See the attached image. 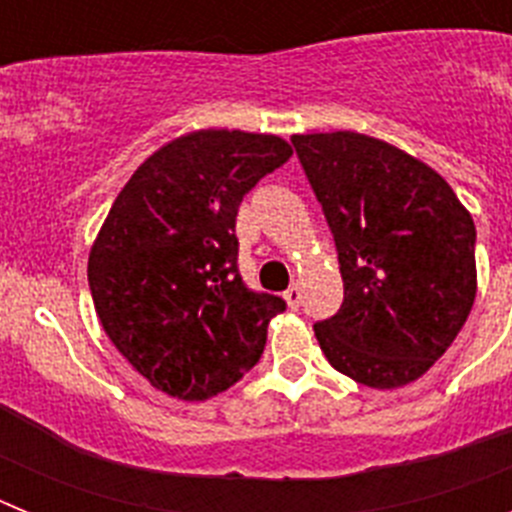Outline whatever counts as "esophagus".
Masks as SVG:
<instances>
[{
	"label": "esophagus",
	"instance_id": "1",
	"mask_svg": "<svg viewBox=\"0 0 512 512\" xmlns=\"http://www.w3.org/2000/svg\"><path fill=\"white\" fill-rule=\"evenodd\" d=\"M284 300H287V305L292 307V310H297V307H300V302H302L300 287H289L287 292H284Z\"/></svg>",
	"mask_w": 512,
	"mask_h": 512
}]
</instances>
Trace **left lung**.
<instances>
[{
  "mask_svg": "<svg viewBox=\"0 0 512 512\" xmlns=\"http://www.w3.org/2000/svg\"><path fill=\"white\" fill-rule=\"evenodd\" d=\"M338 248L343 305L315 323L333 369L374 390L423 377L477 295L469 210L441 174L379 138L292 135Z\"/></svg>",
  "mask_w": 512,
  "mask_h": 512,
  "instance_id": "1",
  "label": "left lung"
}]
</instances>
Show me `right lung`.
Here are the masks:
<instances>
[{"mask_svg": "<svg viewBox=\"0 0 512 512\" xmlns=\"http://www.w3.org/2000/svg\"><path fill=\"white\" fill-rule=\"evenodd\" d=\"M292 156L279 135L194 130L158 148L112 202L89 251L104 333L156 390L200 402L261 359L282 297L238 274L243 194Z\"/></svg>", "mask_w": 512, "mask_h": 512, "instance_id": "right-lung-1", "label": "right lung"}]
</instances>
